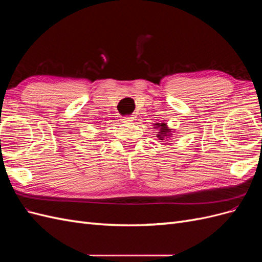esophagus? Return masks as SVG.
I'll return each instance as SVG.
<instances>
[{"label": "esophagus", "mask_w": 262, "mask_h": 262, "mask_svg": "<svg viewBox=\"0 0 262 262\" xmlns=\"http://www.w3.org/2000/svg\"><path fill=\"white\" fill-rule=\"evenodd\" d=\"M134 120V118L131 116H125L122 118V122L123 123H131Z\"/></svg>", "instance_id": "obj_1"}]
</instances>
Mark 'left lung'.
I'll return each instance as SVG.
<instances>
[{
	"mask_svg": "<svg viewBox=\"0 0 262 262\" xmlns=\"http://www.w3.org/2000/svg\"><path fill=\"white\" fill-rule=\"evenodd\" d=\"M154 128L155 129H158V132H157V138L160 140H168L172 137V133L175 132V130L170 129L169 126L167 125V123L165 122H162V123H154Z\"/></svg>",
	"mask_w": 262,
	"mask_h": 262,
	"instance_id": "left-lung-1",
	"label": "left lung"
}]
</instances>
